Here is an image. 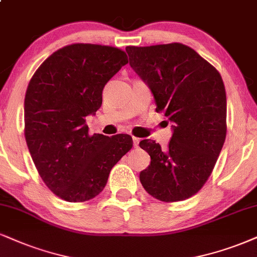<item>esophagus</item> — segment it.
Segmentation results:
<instances>
[{
    "mask_svg": "<svg viewBox=\"0 0 257 257\" xmlns=\"http://www.w3.org/2000/svg\"><path fill=\"white\" fill-rule=\"evenodd\" d=\"M132 141H134V147H135V148H138V145H139V142H141V139L134 137V138H132Z\"/></svg>",
    "mask_w": 257,
    "mask_h": 257,
    "instance_id": "34e87169",
    "label": "esophagus"
}]
</instances>
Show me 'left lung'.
<instances>
[{
    "label": "left lung",
    "instance_id": "obj_1",
    "mask_svg": "<svg viewBox=\"0 0 257 257\" xmlns=\"http://www.w3.org/2000/svg\"><path fill=\"white\" fill-rule=\"evenodd\" d=\"M130 65L150 88L156 112L173 123L164 150L151 139L139 143L151 162L139 174L161 201L191 198L210 177L226 137V94L213 65L180 43L127 46Z\"/></svg>",
    "mask_w": 257,
    "mask_h": 257
}]
</instances>
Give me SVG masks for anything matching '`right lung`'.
I'll return each instance as SVG.
<instances>
[{
	"label": "right lung",
	"mask_w": 257,
	"mask_h": 257,
	"mask_svg": "<svg viewBox=\"0 0 257 257\" xmlns=\"http://www.w3.org/2000/svg\"><path fill=\"white\" fill-rule=\"evenodd\" d=\"M127 63L126 53L116 47L72 44L53 52L28 83V150L43 181L63 200L95 198L110 169L131 150V136H90L85 125V116L102 104L104 85Z\"/></svg>",
	"instance_id": "1"
}]
</instances>
